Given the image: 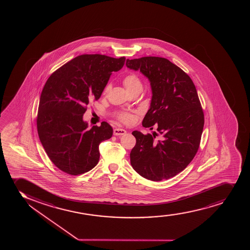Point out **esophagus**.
Returning <instances> with one entry per match:
<instances>
[{"label":"esophagus","mask_w":250,"mask_h":250,"mask_svg":"<svg viewBox=\"0 0 250 250\" xmlns=\"http://www.w3.org/2000/svg\"><path fill=\"white\" fill-rule=\"evenodd\" d=\"M126 132L125 130L122 129V128H116V129L113 130V134L115 136L124 135V134H126Z\"/></svg>","instance_id":"obj_1"}]
</instances>
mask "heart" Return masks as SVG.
<instances>
[{
	"instance_id": "obj_1",
	"label": "heart",
	"mask_w": 250,
	"mask_h": 250,
	"mask_svg": "<svg viewBox=\"0 0 250 250\" xmlns=\"http://www.w3.org/2000/svg\"><path fill=\"white\" fill-rule=\"evenodd\" d=\"M124 84L128 92H133L136 90H140L143 88V85H142L140 79L135 74L127 75L126 77H125L124 79ZM109 89L110 86L107 85L105 90H104V92H107ZM119 119L123 121L125 124H131L133 121V117H132V115L129 114V113H121L119 115Z\"/></svg>"
}]
</instances>
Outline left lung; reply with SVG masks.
Listing matches in <instances>:
<instances>
[{
  "label": "left lung",
  "instance_id": "8db88e82",
  "mask_svg": "<svg viewBox=\"0 0 250 250\" xmlns=\"http://www.w3.org/2000/svg\"><path fill=\"white\" fill-rule=\"evenodd\" d=\"M126 66L149 81L152 98L142 124L150 130L153 125L157 128L152 135L132 132L136 145L130 153L131 165L152 181L172 178L191 163L200 144L204 116L195 86L166 58L126 59Z\"/></svg>",
  "mask_w": 250,
  "mask_h": 250
}]
</instances>
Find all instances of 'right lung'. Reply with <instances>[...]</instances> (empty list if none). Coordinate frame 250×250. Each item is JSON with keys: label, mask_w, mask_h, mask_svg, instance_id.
Returning <instances> with one entry per match:
<instances>
[{"label": "right lung", "mask_w": 250, "mask_h": 250, "mask_svg": "<svg viewBox=\"0 0 250 250\" xmlns=\"http://www.w3.org/2000/svg\"><path fill=\"white\" fill-rule=\"evenodd\" d=\"M124 62V57L81 55L46 81L38 107V135L49 158L62 171L78 175L98 164L99 144L112 138L113 130L106 122L89 129L83 114Z\"/></svg>", "instance_id": "add662e5"}]
</instances>
